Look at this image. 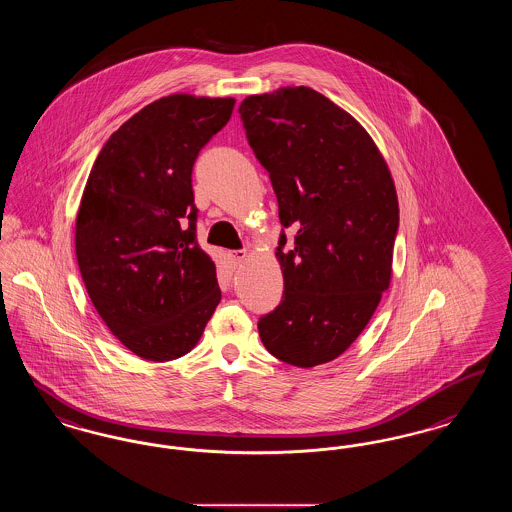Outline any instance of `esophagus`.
Here are the masks:
<instances>
[{
    "mask_svg": "<svg viewBox=\"0 0 512 512\" xmlns=\"http://www.w3.org/2000/svg\"><path fill=\"white\" fill-rule=\"evenodd\" d=\"M247 259L246 249H236V251H230V261L234 263V266H240Z\"/></svg>",
    "mask_w": 512,
    "mask_h": 512,
    "instance_id": "obj_1",
    "label": "esophagus"
}]
</instances>
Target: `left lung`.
Masks as SVG:
<instances>
[{"instance_id":"left-lung-1","label":"left lung","mask_w":512,"mask_h":512,"mask_svg":"<svg viewBox=\"0 0 512 512\" xmlns=\"http://www.w3.org/2000/svg\"><path fill=\"white\" fill-rule=\"evenodd\" d=\"M247 143L270 175L284 228L276 259L284 299L259 320L266 350L314 368L368 326L392 278L398 196L368 131L322 93L299 85L238 108Z\"/></svg>"}]
</instances>
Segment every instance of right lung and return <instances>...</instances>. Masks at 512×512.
I'll return each mask as SVG.
<instances>
[{
	"label": "right lung",
	"instance_id": "obj_1",
	"mask_svg": "<svg viewBox=\"0 0 512 512\" xmlns=\"http://www.w3.org/2000/svg\"><path fill=\"white\" fill-rule=\"evenodd\" d=\"M234 99L169 95L110 135L83 190L76 257L83 284L123 347L150 362L190 352L221 301L196 242L192 167Z\"/></svg>",
	"mask_w": 512,
	"mask_h": 512
}]
</instances>
